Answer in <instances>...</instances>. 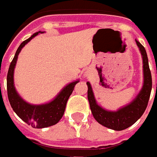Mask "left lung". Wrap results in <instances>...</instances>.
Segmentation results:
<instances>
[{
  "label": "left lung",
  "mask_w": 157,
  "mask_h": 157,
  "mask_svg": "<svg viewBox=\"0 0 157 157\" xmlns=\"http://www.w3.org/2000/svg\"><path fill=\"white\" fill-rule=\"evenodd\" d=\"M136 42L142 56L144 81L141 92L130 104L120 108L117 111H107L97 104L92 86L89 82L86 83L88 86L87 98L94 119L102 126L110 129L121 131L129 128L141 118L148 105L152 89L151 72L148 66V56L145 48L138 41L136 40Z\"/></svg>",
  "instance_id": "1"
}]
</instances>
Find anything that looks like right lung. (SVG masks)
I'll return each instance as SVG.
<instances>
[{
	"mask_svg": "<svg viewBox=\"0 0 157 157\" xmlns=\"http://www.w3.org/2000/svg\"><path fill=\"white\" fill-rule=\"evenodd\" d=\"M38 33H43L38 31L33 34L29 38L23 41L18 47L15 52V57L9 65L8 76H7V90L8 97L11 107L15 113L21 118V120L26 122L28 125H31L35 128H44L47 127H51L57 124L61 118L63 117L67 100L72 94L74 86L78 80L70 83L63 90L57 94L54 100L43 105H31L21 99L20 95L17 94L14 86V71L15 63L17 61V57L21 51L22 47L28 44L30 40Z\"/></svg>",
	"mask_w": 157,
	"mask_h": 157,
	"instance_id": "right-lung-1",
	"label": "right lung"
}]
</instances>
